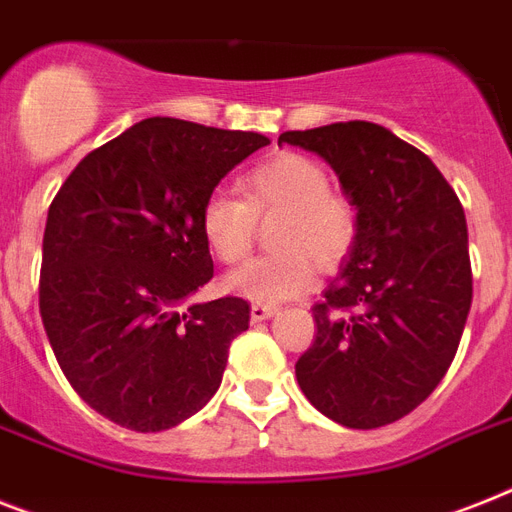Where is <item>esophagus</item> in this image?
<instances>
[{
  "label": "esophagus",
  "instance_id": "1",
  "mask_svg": "<svg viewBox=\"0 0 512 512\" xmlns=\"http://www.w3.org/2000/svg\"><path fill=\"white\" fill-rule=\"evenodd\" d=\"M276 313H278V307L252 305V310H249V318H252L255 323H260V321H268V318H273Z\"/></svg>",
  "mask_w": 512,
  "mask_h": 512
}]
</instances>
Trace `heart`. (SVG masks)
I'll return each instance as SVG.
<instances>
[{
  "label": "heart",
  "mask_w": 512,
  "mask_h": 512,
  "mask_svg": "<svg viewBox=\"0 0 512 512\" xmlns=\"http://www.w3.org/2000/svg\"><path fill=\"white\" fill-rule=\"evenodd\" d=\"M244 199L215 191L205 199L199 228L220 263H239L252 249L257 218L278 215L273 255L249 260L228 273L223 286L255 305H281L307 294L315 284V263L334 270L355 244V210L331 191L323 165L305 155L270 157L239 181Z\"/></svg>",
  "instance_id": "1"
}]
</instances>
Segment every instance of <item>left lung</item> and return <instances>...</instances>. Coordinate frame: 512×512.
Masks as SVG:
<instances>
[{
    "mask_svg": "<svg viewBox=\"0 0 512 512\" xmlns=\"http://www.w3.org/2000/svg\"><path fill=\"white\" fill-rule=\"evenodd\" d=\"M281 144L326 160L357 220L342 273L313 307L299 386L347 429L400 421L442 381L468 321L463 205L421 149L376 123L286 131Z\"/></svg>",
    "mask_w": 512,
    "mask_h": 512,
    "instance_id": "obj_1",
    "label": "left lung"
}]
</instances>
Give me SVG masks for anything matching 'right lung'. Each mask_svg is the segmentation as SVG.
<instances>
[{"label":"right lung","instance_id":"obj_1","mask_svg":"<svg viewBox=\"0 0 512 512\" xmlns=\"http://www.w3.org/2000/svg\"><path fill=\"white\" fill-rule=\"evenodd\" d=\"M265 144L255 131L147 118L83 157L49 205L44 331L78 397L123 429H173L218 392L249 305L184 307L213 278L199 213Z\"/></svg>","mask_w":512,"mask_h":512}]
</instances>
